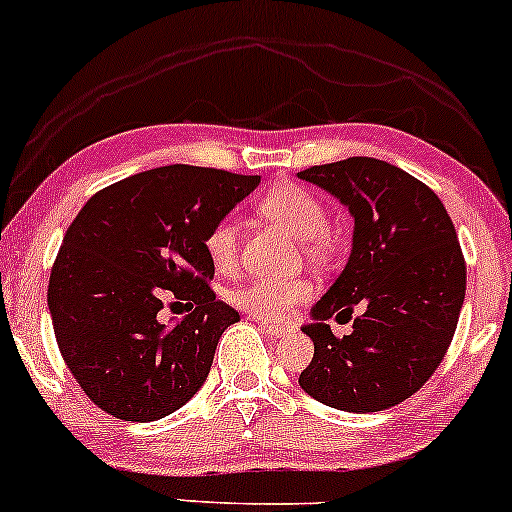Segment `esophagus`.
<instances>
[{
  "label": "esophagus",
  "mask_w": 512,
  "mask_h": 512,
  "mask_svg": "<svg viewBox=\"0 0 512 512\" xmlns=\"http://www.w3.org/2000/svg\"><path fill=\"white\" fill-rule=\"evenodd\" d=\"M261 329L268 331V333H271V336H275V338H280V336H285L287 331H290V326H285V324H273V321H261Z\"/></svg>",
  "instance_id": "esophagus-1"
}]
</instances>
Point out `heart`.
Wrapping results in <instances>:
<instances>
[{
  "label": "heart",
  "instance_id": "obj_1",
  "mask_svg": "<svg viewBox=\"0 0 512 512\" xmlns=\"http://www.w3.org/2000/svg\"><path fill=\"white\" fill-rule=\"evenodd\" d=\"M258 210L300 239L309 261H324L331 254V239L326 234L329 212L324 203L297 183H278L258 198ZM205 251L215 271L229 273L239 258V229L232 217H222L205 234ZM312 287L304 280L251 278L229 292L234 307L261 319H283L290 309L307 300Z\"/></svg>",
  "mask_w": 512,
  "mask_h": 512
}]
</instances>
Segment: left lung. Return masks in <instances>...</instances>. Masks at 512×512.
I'll list each match as a JSON object with an SVG mask.
<instances>
[{
	"mask_svg": "<svg viewBox=\"0 0 512 512\" xmlns=\"http://www.w3.org/2000/svg\"><path fill=\"white\" fill-rule=\"evenodd\" d=\"M297 176L355 217L346 268L314 304V324L302 326L314 358L300 387L331 409L384 411L430 380L455 336L467 290L455 225L426 183L382 159L350 157ZM331 316L352 318L354 333L333 337Z\"/></svg>",
	"mask_w": 512,
	"mask_h": 512,
	"instance_id": "left-lung-1",
	"label": "left lung"
}]
</instances>
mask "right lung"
<instances>
[{"label": "right lung", "mask_w": 512, "mask_h": 512, "mask_svg": "<svg viewBox=\"0 0 512 512\" xmlns=\"http://www.w3.org/2000/svg\"><path fill=\"white\" fill-rule=\"evenodd\" d=\"M261 183L205 166L142 171L86 200L50 271L62 360L82 392L120 421H157L203 387L239 312L215 300L205 234ZM174 296L179 325L158 312Z\"/></svg>", "instance_id": "right-lung-1"}]
</instances>
